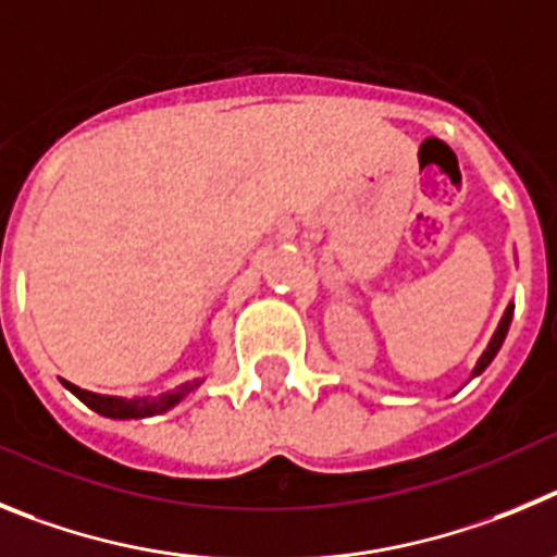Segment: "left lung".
<instances>
[{"instance_id": "left-lung-1", "label": "left lung", "mask_w": 557, "mask_h": 557, "mask_svg": "<svg viewBox=\"0 0 557 557\" xmlns=\"http://www.w3.org/2000/svg\"><path fill=\"white\" fill-rule=\"evenodd\" d=\"M510 319H513V302L508 305V308H505V313H503V319H499V324H497V330H494V335H491V341H488V347H485V352L480 355V360H478V366H474V372H472V377H478V374H483L485 369H488V363L494 358H497V352H499V347H503V341H505V335H508V327H510Z\"/></svg>"}]
</instances>
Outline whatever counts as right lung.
<instances>
[{"mask_svg":"<svg viewBox=\"0 0 557 557\" xmlns=\"http://www.w3.org/2000/svg\"><path fill=\"white\" fill-rule=\"evenodd\" d=\"M60 383L66 385L72 391L74 397L79 403H85L91 410H97L99 416H108V419H147V416H158L163 410L174 408L183 397H188L194 388H199L202 380H191V383H183L177 391H169V394H160V397H135V399H124V397H108V394H94V391H85L79 385L69 383V380H60Z\"/></svg>","mask_w":557,"mask_h":557,"instance_id":"1","label":"right lung"}]
</instances>
